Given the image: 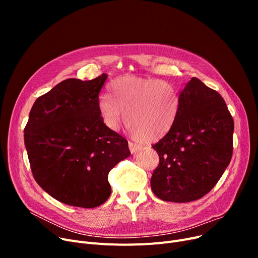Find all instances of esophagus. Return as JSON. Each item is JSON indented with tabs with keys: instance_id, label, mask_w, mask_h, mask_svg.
I'll return each instance as SVG.
<instances>
[{
	"instance_id": "obj_1",
	"label": "esophagus",
	"mask_w": 258,
	"mask_h": 258,
	"mask_svg": "<svg viewBox=\"0 0 258 258\" xmlns=\"http://www.w3.org/2000/svg\"><path fill=\"white\" fill-rule=\"evenodd\" d=\"M128 147H130L131 153L134 154V153H136V152L140 151L141 148H142V145L137 144V143H135V142H128Z\"/></svg>"
}]
</instances>
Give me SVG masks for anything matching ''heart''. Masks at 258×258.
<instances>
[{"instance_id":"b5f03b06","label":"heart","mask_w":258,"mask_h":258,"mask_svg":"<svg viewBox=\"0 0 258 258\" xmlns=\"http://www.w3.org/2000/svg\"><path fill=\"white\" fill-rule=\"evenodd\" d=\"M107 96L98 100L104 125L118 131L123 120L135 139L157 141L171 130L180 107V95L165 80L135 75L122 76L107 89Z\"/></svg>"}]
</instances>
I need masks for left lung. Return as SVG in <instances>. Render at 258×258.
<instances>
[{
    "mask_svg": "<svg viewBox=\"0 0 258 258\" xmlns=\"http://www.w3.org/2000/svg\"><path fill=\"white\" fill-rule=\"evenodd\" d=\"M234 121L215 90L192 77L180 93L171 130L152 145L159 155L151 186L161 200L186 203L207 195L233 153Z\"/></svg>",
    "mask_w": 258,
    "mask_h": 258,
    "instance_id": "8db88e82",
    "label": "left lung"
}]
</instances>
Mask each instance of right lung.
<instances>
[{
    "instance_id": "1",
    "label": "right lung",
    "mask_w": 258,
    "mask_h": 258,
    "mask_svg": "<svg viewBox=\"0 0 258 258\" xmlns=\"http://www.w3.org/2000/svg\"><path fill=\"white\" fill-rule=\"evenodd\" d=\"M106 79H66L39 96L24 138L36 183L63 204L94 208L111 196L110 170L130 157L128 143L108 130L98 111Z\"/></svg>"
}]
</instances>
